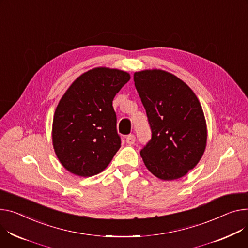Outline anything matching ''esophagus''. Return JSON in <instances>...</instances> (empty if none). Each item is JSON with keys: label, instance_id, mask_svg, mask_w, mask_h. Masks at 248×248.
I'll use <instances>...</instances> for the list:
<instances>
[{"label": "esophagus", "instance_id": "1", "mask_svg": "<svg viewBox=\"0 0 248 248\" xmlns=\"http://www.w3.org/2000/svg\"><path fill=\"white\" fill-rule=\"evenodd\" d=\"M125 141H126V143L129 144V145L134 144L135 141H136V137H135V135H129V136H127L126 139H125Z\"/></svg>", "mask_w": 248, "mask_h": 248}]
</instances>
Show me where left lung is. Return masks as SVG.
<instances>
[{
  "label": "left lung",
  "instance_id": "1",
  "mask_svg": "<svg viewBox=\"0 0 248 248\" xmlns=\"http://www.w3.org/2000/svg\"><path fill=\"white\" fill-rule=\"evenodd\" d=\"M152 139L140 151L147 170L163 180L183 177L201 160L207 139L199 98L174 75L145 70L134 75Z\"/></svg>",
  "mask_w": 248,
  "mask_h": 248
}]
</instances>
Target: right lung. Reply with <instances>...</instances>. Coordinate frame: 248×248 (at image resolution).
<instances>
[{"instance_id": "add662e5", "label": "right lung", "mask_w": 248, "mask_h": 248, "mask_svg": "<svg viewBox=\"0 0 248 248\" xmlns=\"http://www.w3.org/2000/svg\"><path fill=\"white\" fill-rule=\"evenodd\" d=\"M129 78L121 70L95 68L64 93L55 111L52 137L65 170L86 177L108 166L121 147L112 101Z\"/></svg>"}]
</instances>
